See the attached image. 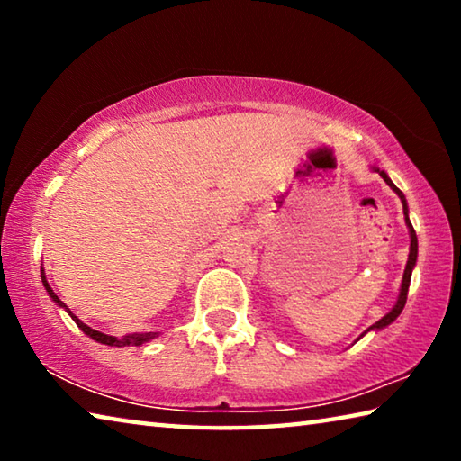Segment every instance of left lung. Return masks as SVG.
Masks as SVG:
<instances>
[{"instance_id":"left-lung-1","label":"left lung","mask_w":461,"mask_h":461,"mask_svg":"<svg viewBox=\"0 0 461 461\" xmlns=\"http://www.w3.org/2000/svg\"><path fill=\"white\" fill-rule=\"evenodd\" d=\"M376 170H378V173H380V176L384 178V181L388 183L390 189H393L396 194H399L401 201H402V209H404V220H407V225H409V230H411V252H409L407 268H404V275H402V285H401V294H399V301H396V305L393 307V311H390V313H386L384 317L380 319V321H376V323H374L372 327H368V331H370V330H382V327L390 325V323L394 321L396 317L401 315V311L404 309V303H407L409 285H411V272H412V268H415V262H417V233H415V230H412V225H411V221H409V207H407V199H404V194H402V191L399 189V186H396V185H394L393 181H390V178L386 176L384 170H380V168H376Z\"/></svg>"}]
</instances>
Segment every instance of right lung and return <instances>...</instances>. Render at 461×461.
Here are the masks:
<instances>
[{"label":"right lung","instance_id":"1","mask_svg":"<svg viewBox=\"0 0 461 461\" xmlns=\"http://www.w3.org/2000/svg\"><path fill=\"white\" fill-rule=\"evenodd\" d=\"M42 283H44V286H46V291H49V294H50V299L54 301V303H59L60 307H65V303H62L57 294L52 293V288L49 286V283H46V278H44V275H42ZM68 311V309H67ZM68 315L73 317V321L81 327L83 330V333H87L91 339H95V341H99V343H105V346H113V348H123V346H142L144 341H148V339H154L156 338V333H128V335H123L122 339H118V338H113V335H105V333H101V331H95V330H91L89 325H85L79 317H75L73 315V311H68Z\"/></svg>","mask_w":461,"mask_h":461}]
</instances>
